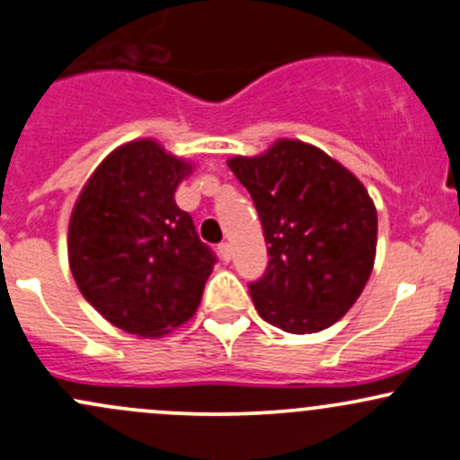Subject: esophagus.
I'll list each match as a JSON object with an SVG mask.
<instances>
[{
	"mask_svg": "<svg viewBox=\"0 0 460 460\" xmlns=\"http://www.w3.org/2000/svg\"><path fill=\"white\" fill-rule=\"evenodd\" d=\"M217 255H220V260L229 262V260H231V244L229 243H222L220 246H217Z\"/></svg>",
	"mask_w": 460,
	"mask_h": 460,
	"instance_id": "34e87169",
	"label": "esophagus"
}]
</instances>
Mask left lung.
<instances>
[{"label": "left lung", "instance_id": "1", "mask_svg": "<svg viewBox=\"0 0 460 460\" xmlns=\"http://www.w3.org/2000/svg\"><path fill=\"white\" fill-rule=\"evenodd\" d=\"M253 198L270 255L249 287L264 322L306 335L350 311L376 255V207L359 178L311 143L278 138L226 161Z\"/></svg>", "mask_w": 460, "mask_h": 460}]
</instances>
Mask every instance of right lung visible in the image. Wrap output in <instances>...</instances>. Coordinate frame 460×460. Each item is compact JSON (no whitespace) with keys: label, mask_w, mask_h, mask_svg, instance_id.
<instances>
[{"label":"right lung","mask_w":460,"mask_h":460,"mask_svg":"<svg viewBox=\"0 0 460 460\" xmlns=\"http://www.w3.org/2000/svg\"><path fill=\"white\" fill-rule=\"evenodd\" d=\"M193 172L154 138L123 143L81 190L67 225V262L81 295L110 323L163 337L190 322L214 270L173 193Z\"/></svg>","instance_id":"1"}]
</instances>
